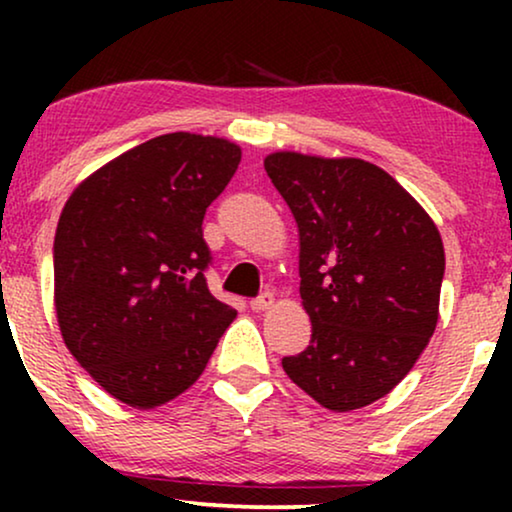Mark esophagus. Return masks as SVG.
I'll list each match as a JSON object with an SVG mask.
<instances>
[{"label":"esophagus","mask_w":512,"mask_h":512,"mask_svg":"<svg viewBox=\"0 0 512 512\" xmlns=\"http://www.w3.org/2000/svg\"><path fill=\"white\" fill-rule=\"evenodd\" d=\"M275 303H277L275 296L268 291V293H263V296H258L256 300H251V310L265 312V310H270V307H275Z\"/></svg>","instance_id":"esophagus-1"}]
</instances>
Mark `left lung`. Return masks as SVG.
I'll use <instances>...</instances> for the list:
<instances>
[{
  "mask_svg": "<svg viewBox=\"0 0 512 512\" xmlns=\"http://www.w3.org/2000/svg\"><path fill=\"white\" fill-rule=\"evenodd\" d=\"M265 172L298 226L300 300L312 321L284 373L333 412L380 401L438 324L445 249L426 209L361 158L275 151Z\"/></svg>",
  "mask_w": 512,
  "mask_h": 512,
  "instance_id": "obj_1",
  "label": "left lung"
}]
</instances>
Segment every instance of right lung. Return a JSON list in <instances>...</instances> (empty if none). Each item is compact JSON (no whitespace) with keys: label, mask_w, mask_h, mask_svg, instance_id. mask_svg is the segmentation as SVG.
<instances>
[{"label":"right lung","mask_w":512,"mask_h":512,"mask_svg":"<svg viewBox=\"0 0 512 512\" xmlns=\"http://www.w3.org/2000/svg\"><path fill=\"white\" fill-rule=\"evenodd\" d=\"M240 160L230 139L170 132L109 160L62 207L53 244L60 335L130 408L184 394L237 317L207 289L202 219Z\"/></svg>","instance_id":"right-lung-1"}]
</instances>
